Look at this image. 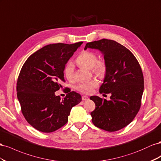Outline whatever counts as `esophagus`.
I'll return each instance as SVG.
<instances>
[{"label":"esophagus","mask_w":161,"mask_h":161,"mask_svg":"<svg viewBox=\"0 0 161 161\" xmlns=\"http://www.w3.org/2000/svg\"><path fill=\"white\" fill-rule=\"evenodd\" d=\"M81 98H82V100H84V101L88 100L89 99V98H88L87 96H82V97H81Z\"/></svg>","instance_id":"obj_1"}]
</instances>
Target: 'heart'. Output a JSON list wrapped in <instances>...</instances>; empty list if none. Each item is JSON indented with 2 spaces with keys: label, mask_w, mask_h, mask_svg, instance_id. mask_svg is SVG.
Wrapping results in <instances>:
<instances>
[{
  "label": "heart",
  "mask_w": 161,
  "mask_h": 161,
  "mask_svg": "<svg viewBox=\"0 0 161 161\" xmlns=\"http://www.w3.org/2000/svg\"><path fill=\"white\" fill-rule=\"evenodd\" d=\"M78 65L86 67L88 69H92L94 74L98 76H103L106 71V63L104 61L98 60L97 55L96 53L88 51L81 52L75 60ZM75 65L72 61H68L65 65L63 69L64 75L68 80H72L74 77ZM98 81L96 80H91L80 82L76 86L75 88L80 92L89 94L92 92L93 90L98 86Z\"/></svg>",
  "instance_id": "b5f03b06"
}]
</instances>
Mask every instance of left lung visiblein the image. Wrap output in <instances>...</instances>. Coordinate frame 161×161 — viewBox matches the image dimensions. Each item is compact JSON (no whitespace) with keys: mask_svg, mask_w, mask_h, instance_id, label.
Returning <instances> with one entry per match:
<instances>
[{"mask_svg":"<svg viewBox=\"0 0 161 161\" xmlns=\"http://www.w3.org/2000/svg\"><path fill=\"white\" fill-rule=\"evenodd\" d=\"M98 50L104 56L106 71L100 94L111 93L110 100L97 96L90 98L96 108L90 113L97 127L115 131L133 121L140 106L144 77L138 61L130 50L116 41L102 39L87 43V48Z\"/></svg>","mask_w":161,"mask_h":161,"instance_id":"1","label":"left lung"}]
</instances>
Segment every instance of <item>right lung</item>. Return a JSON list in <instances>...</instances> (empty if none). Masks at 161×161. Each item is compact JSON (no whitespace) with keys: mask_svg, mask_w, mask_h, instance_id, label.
<instances>
[{"mask_svg":"<svg viewBox=\"0 0 161 161\" xmlns=\"http://www.w3.org/2000/svg\"><path fill=\"white\" fill-rule=\"evenodd\" d=\"M82 43L45 46L30 55L21 68L17 98L26 121L40 131L50 133L65 125L72 107L81 101L75 92L69 91L63 99L54 92L65 81V64Z\"/></svg>","mask_w":161,"mask_h":161,"instance_id":"right-lung-1","label":"right lung"}]
</instances>
